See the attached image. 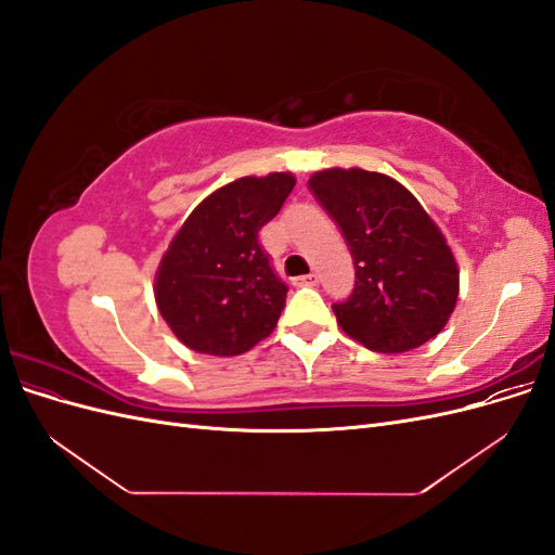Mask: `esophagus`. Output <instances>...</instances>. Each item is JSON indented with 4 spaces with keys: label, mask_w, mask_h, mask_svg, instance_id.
Here are the masks:
<instances>
[{
    "label": "esophagus",
    "mask_w": 555,
    "mask_h": 555,
    "mask_svg": "<svg viewBox=\"0 0 555 555\" xmlns=\"http://www.w3.org/2000/svg\"><path fill=\"white\" fill-rule=\"evenodd\" d=\"M294 284H296V287H317V284H319V275H317V273H308V275H304V278H296Z\"/></svg>",
    "instance_id": "esophagus-1"
}]
</instances>
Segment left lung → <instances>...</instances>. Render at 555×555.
<instances>
[{
  "mask_svg": "<svg viewBox=\"0 0 555 555\" xmlns=\"http://www.w3.org/2000/svg\"><path fill=\"white\" fill-rule=\"evenodd\" d=\"M308 188L340 227L357 268L354 292L333 306L340 328L382 354L435 338L456 308L459 266L416 196L357 166L317 171Z\"/></svg>",
  "mask_w": 555,
  "mask_h": 555,
  "instance_id": "8db88e82",
  "label": "left lung"
}]
</instances>
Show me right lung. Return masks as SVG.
I'll list each match as a JSON object with an SVG mask.
<instances>
[{"mask_svg": "<svg viewBox=\"0 0 555 555\" xmlns=\"http://www.w3.org/2000/svg\"><path fill=\"white\" fill-rule=\"evenodd\" d=\"M292 173L245 176L192 210L164 251L155 300L176 338L198 354L238 357L273 333L287 284L259 245V231L294 190Z\"/></svg>", "mask_w": 555, "mask_h": 555, "instance_id": "right-lung-1", "label": "right lung"}]
</instances>
